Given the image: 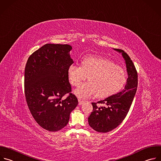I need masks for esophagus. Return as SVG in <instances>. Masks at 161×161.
<instances>
[{"label": "esophagus", "mask_w": 161, "mask_h": 161, "mask_svg": "<svg viewBox=\"0 0 161 161\" xmlns=\"http://www.w3.org/2000/svg\"><path fill=\"white\" fill-rule=\"evenodd\" d=\"M78 100H79V105H81L82 104H83V103H84V101L82 100H81V99H80V98H79Z\"/></svg>", "instance_id": "esophagus-1"}]
</instances>
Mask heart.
Segmentation results:
<instances>
[{"mask_svg":"<svg viewBox=\"0 0 161 161\" xmlns=\"http://www.w3.org/2000/svg\"><path fill=\"white\" fill-rule=\"evenodd\" d=\"M68 75L74 86H79L89 76V82L74 91V94L82 99L95 94L98 98L109 97L119 92L127 81V74L123 68L102 56L84 58L81 66H69Z\"/></svg>","mask_w":161,"mask_h":161,"instance_id":"b5f03b06","label":"heart"}]
</instances>
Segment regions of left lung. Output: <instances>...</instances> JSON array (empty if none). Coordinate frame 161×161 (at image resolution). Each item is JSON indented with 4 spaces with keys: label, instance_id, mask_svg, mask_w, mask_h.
<instances>
[{
    "label": "left lung",
    "instance_id": "left-lung-1",
    "mask_svg": "<svg viewBox=\"0 0 161 161\" xmlns=\"http://www.w3.org/2000/svg\"><path fill=\"white\" fill-rule=\"evenodd\" d=\"M122 54L128 75L124 89L97 103H92L93 110L88 117L89 125L100 133H107L116 128L125 119L134 99L138 86V74L134 64L123 50L114 49ZM97 103L104 104L98 107Z\"/></svg>",
    "mask_w": 161,
    "mask_h": 161
}]
</instances>
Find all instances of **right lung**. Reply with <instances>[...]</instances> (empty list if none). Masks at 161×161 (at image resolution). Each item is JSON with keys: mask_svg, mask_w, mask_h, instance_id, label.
Returning a JSON list of instances; mask_svg holds the SVG:
<instances>
[{"mask_svg": "<svg viewBox=\"0 0 161 161\" xmlns=\"http://www.w3.org/2000/svg\"><path fill=\"white\" fill-rule=\"evenodd\" d=\"M68 44H46L28 58L25 70V94L29 110L38 124L58 131L69 123L78 105L71 92L68 69L74 63Z\"/></svg>", "mask_w": 161, "mask_h": 161, "instance_id": "add662e5", "label": "right lung"}]
</instances>
